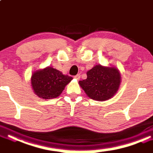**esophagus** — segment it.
I'll return each instance as SVG.
<instances>
[{
    "label": "esophagus",
    "instance_id": "esophagus-1",
    "mask_svg": "<svg viewBox=\"0 0 153 153\" xmlns=\"http://www.w3.org/2000/svg\"><path fill=\"white\" fill-rule=\"evenodd\" d=\"M74 77L77 79V80H79V78H80V76H79V74H77L76 76H75Z\"/></svg>",
    "mask_w": 153,
    "mask_h": 153
}]
</instances>
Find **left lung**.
I'll return each mask as SVG.
<instances>
[{"label":"left lung","instance_id":"left-lung-1","mask_svg":"<svg viewBox=\"0 0 153 153\" xmlns=\"http://www.w3.org/2000/svg\"><path fill=\"white\" fill-rule=\"evenodd\" d=\"M86 75V79L79 81V84L91 99L105 101L113 97L119 89L121 75L116 67L95 65Z\"/></svg>","mask_w":153,"mask_h":153}]
</instances>
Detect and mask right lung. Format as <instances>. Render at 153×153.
Returning a JSON list of instances; mask_svg holds the SVG:
<instances>
[{"label": "right lung", "mask_w": 153, "mask_h": 153, "mask_svg": "<svg viewBox=\"0 0 153 153\" xmlns=\"http://www.w3.org/2000/svg\"><path fill=\"white\" fill-rule=\"evenodd\" d=\"M73 77L48 67L33 72L31 84L34 93L40 98L49 100L58 97Z\"/></svg>", "instance_id": "add662e5"}]
</instances>
